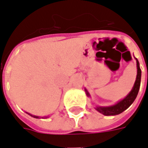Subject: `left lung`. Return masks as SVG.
Returning a JSON list of instances; mask_svg holds the SVG:
<instances>
[{"label": "left lung", "mask_w": 148, "mask_h": 148, "mask_svg": "<svg viewBox=\"0 0 148 148\" xmlns=\"http://www.w3.org/2000/svg\"><path fill=\"white\" fill-rule=\"evenodd\" d=\"M136 64H137V75L136 79L135 82L132 90H131V92L127 96L124 97V99L120 101L119 102L115 104L113 106H106V107H101V106H98L96 107L95 109L97 111L102 113L105 116H115V115H118L123 112L124 110L129 107V106L133 103L135 99L136 98L137 94L139 93V90H140V81H141V70L140 67V63L139 61L136 59ZM86 90L87 96H90V93H88V91Z\"/></svg>", "instance_id": "1"}]
</instances>
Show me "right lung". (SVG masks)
<instances>
[{
    "label": "right lung",
    "instance_id": "add662e5",
    "mask_svg": "<svg viewBox=\"0 0 148 148\" xmlns=\"http://www.w3.org/2000/svg\"><path fill=\"white\" fill-rule=\"evenodd\" d=\"M27 114H29V113H27ZM29 115H30V116H33V117H35V118H39V116H33V115H31V114H29ZM45 118H47V117H45Z\"/></svg>",
    "mask_w": 148,
    "mask_h": 148
}]
</instances>
